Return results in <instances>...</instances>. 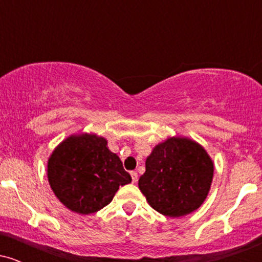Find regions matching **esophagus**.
<instances>
[{
  "label": "esophagus",
  "mask_w": 262,
  "mask_h": 262,
  "mask_svg": "<svg viewBox=\"0 0 262 262\" xmlns=\"http://www.w3.org/2000/svg\"><path fill=\"white\" fill-rule=\"evenodd\" d=\"M130 176H132V181H133V182L138 181V172H137V171H132Z\"/></svg>",
  "instance_id": "esophagus-1"
}]
</instances>
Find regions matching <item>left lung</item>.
<instances>
[{
	"instance_id": "obj_1",
	"label": "left lung",
	"mask_w": 262,
	"mask_h": 262,
	"mask_svg": "<svg viewBox=\"0 0 262 262\" xmlns=\"http://www.w3.org/2000/svg\"><path fill=\"white\" fill-rule=\"evenodd\" d=\"M212 179L213 162L206 150L196 141L177 137L155 146L138 185L156 212L177 218L204 202Z\"/></svg>"
}]
</instances>
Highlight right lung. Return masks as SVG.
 Returning a JSON list of instances; mask_svg holds the SVG:
<instances>
[{
    "instance_id": "obj_1",
    "label": "right lung",
    "mask_w": 262,
    "mask_h": 262,
    "mask_svg": "<svg viewBox=\"0 0 262 262\" xmlns=\"http://www.w3.org/2000/svg\"><path fill=\"white\" fill-rule=\"evenodd\" d=\"M48 180L60 202L73 212L91 214L113 200L119 186L132 182L121 159L95 134L71 135L53 151Z\"/></svg>"
}]
</instances>
